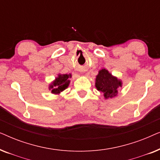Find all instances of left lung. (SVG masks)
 <instances>
[{"label":"left lung","mask_w":160,"mask_h":160,"mask_svg":"<svg viewBox=\"0 0 160 160\" xmlns=\"http://www.w3.org/2000/svg\"><path fill=\"white\" fill-rule=\"evenodd\" d=\"M122 81L112 76L108 70L102 69L96 76L95 87L103 94L106 99L113 98L118 94V89L122 87Z\"/></svg>","instance_id":"left-lung-1"}]
</instances>
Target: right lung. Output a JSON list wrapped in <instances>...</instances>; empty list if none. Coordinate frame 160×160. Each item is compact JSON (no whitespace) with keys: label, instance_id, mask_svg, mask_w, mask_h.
Listing matches in <instances>:
<instances>
[{"label":"right lung","instance_id":"obj_1","mask_svg":"<svg viewBox=\"0 0 160 160\" xmlns=\"http://www.w3.org/2000/svg\"><path fill=\"white\" fill-rule=\"evenodd\" d=\"M71 74H58V76L49 84V89L52 90V94L59 95L61 92L65 90L69 86Z\"/></svg>","mask_w":160,"mask_h":160}]
</instances>
